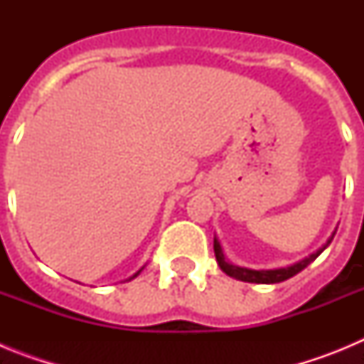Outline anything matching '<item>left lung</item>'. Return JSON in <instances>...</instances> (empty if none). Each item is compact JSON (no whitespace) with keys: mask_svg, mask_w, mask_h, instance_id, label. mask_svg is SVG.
<instances>
[{"mask_svg":"<svg viewBox=\"0 0 364 364\" xmlns=\"http://www.w3.org/2000/svg\"><path fill=\"white\" fill-rule=\"evenodd\" d=\"M336 231H337V228H336ZM336 231L330 235V239L326 240V244H323V247H319L317 252H314L311 255L304 257V259L299 260V262H294V264H290V266H284V268L252 269V268H242V266L231 264V262H228L226 260V255H224V252H222V246H220V242H218L217 237L213 239V250H215V257H217L218 266H220L222 272L226 273V275H230V277L237 279V281H242V282H255V284H277V282H282V281H286V279H290V277H294V275H297V273L302 272V269L306 268L310 262H314V260L317 259V257H319L324 250H326L328 244L332 242Z\"/></svg>","mask_w":364,"mask_h":364,"instance_id":"1","label":"left lung"}]
</instances>
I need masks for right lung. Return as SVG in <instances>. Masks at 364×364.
<instances>
[{
  "mask_svg": "<svg viewBox=\"0 0 364 364\" xmlns=\"http://www.w3.org/2000/svg\"><path fill=\"white\" fill-rule=\"evenodd\" d=\"M142 269H144V266H142V268H140V269H138V272H136V273H134L133 277H129V279H127V281H131V279H134V277H136V275H140V272H142Z\"/></svg>",
  "mask_w": 364,
  "mask_h": 364,
  "instance_id": "obj_1",
  "label": "right lung"
}]
</instances>
